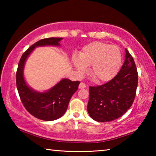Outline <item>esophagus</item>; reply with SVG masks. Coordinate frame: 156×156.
<instances>
[{
  "instance_id": "34e87169",
  "label": "esophagus",
  "mask_w": 156,
  "mask_h": 156,
  "mask_svg": "<svg viewBox=\"0 0 156 156\" xmlns=\"http://www.w3.org/2000/svg\"><path fill=\"white\" fill-rule=\"evenodd\" d=\"M79 89H84L86 87V84L83 83H80V84H79Z\"/></svg>"
}]
</instances>
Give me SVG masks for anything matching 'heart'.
<instances>
[{
    "label": "heart",
    "instance_id": "b5f03b06",
    "mask_svg": "<svg viewBox=\"0 0 156 156\" xmlns=\"http://www.w3.org/2000/svg\"><path fill=\"white\" fill-rule=\"evenodd\" d=\"M72 60L78 74L84 76L91 67L90 73L97 83L112 80L117 74L122 64V54L115 45L93 42L84 46L78 55L74 54Z\"/></svg>",
    "mask_w": 156,
    "mask_h": 156
}]
</instances>
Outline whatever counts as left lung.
Here are the masks:
<instances>
[{
	"mask_svg": "<svg viewBox=\"0 0 156 156\" xmlns=\"http://www.w3.org/2000/svg\"><path fill=\"white\" fill-rule=\"evenodd\" d=\"M125 59L119 73L106 84L89 87L87 112L97 122L118 119L133 104L138 86V72L133 57L125 49Z\"/></svg>",
	"mask_w": 156,
	"mask_h": 156,
	"instance_id": "8db88e82",
	"label": "left lung"
}]
</instances>
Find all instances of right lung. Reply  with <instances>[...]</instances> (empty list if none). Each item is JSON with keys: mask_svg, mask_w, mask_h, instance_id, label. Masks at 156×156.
<instances>
[{"mask_svg": "<svg viewBox=\"0 0 156 156\" xmlns=\"http://www.w3.org/2000/svg\"><path fill=\"white\" fill-rule=\"evenodd\" d=\"M62 38L42 39L32 44L22 55L16 72V86L21 101L27 112L34 117L45 121L60 118L67 109L69 102L73 94L78 90L79 81H72L62 78L54 87L45 91L34 90L26 83L24 67L27 58L38 47L60 46Z\"/></svg>", "mask_w": 156, "mask_h": 156, "instance_id": "1", "label": "right lung"}]
</instances>
